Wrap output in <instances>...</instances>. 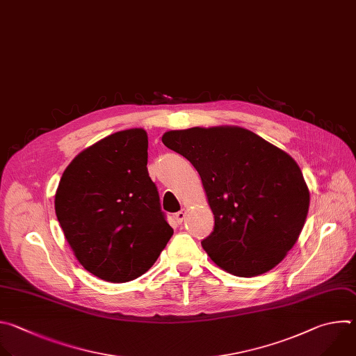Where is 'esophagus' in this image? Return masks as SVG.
Wrapping results in <instances>:
<instances>
[{
    "label": "esophagus",
    "mask_w": 356,
    "mask_h": 356,
    "mask_svg": "<svg viewBox=\"0 0 356 356\" xmlns=\"http://www.w3.org/2000/svg\"><path fill=\"white\" fill-rule=\"evenodd\" d=\"M184 219H185V209H182L178 213H175V220H177L178 225H181L184 222Z\"/></svg>",
    "instance_id": "obj_1"
}]
</instances>
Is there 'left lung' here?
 Returning <instances> with one entry per match:
<instances>
[{"instance_id": "8db88e82", "label": "left lung", "mask_w": 356, "mask_h": 356, "mask_svg": "<svg viewBox=\"0 0 356 356\" xmlns=\"http://www.w3.org/2000/svg\"><path fill=\"white\" fill-rule=\"evenodd\" d=\"M163 143L200 175L215 215L202 247L213 262L251 277L286 257L310 203L303 174L288 153L238 126L170 130Z\"/></svg>"}]
</instances>
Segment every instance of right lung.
Wrapping results in <instances>:
<instances>
[{"label": "right lung", "mask_w": 356, "mask_h": 356, "mask_svg": "<svg viewBox=\"0 0 356 356\" xmlns=\"http://www.w3.org/2000/svg\"><path fill=\"white\" fill-rule=\"evenodd\" d=\"M147 133L116 131L81 152L63 172L57 220L79 262L106 282L146 273L174 230L147 171Z\"/></svg>", "instance_id": "obj_1"}]
</instances>
